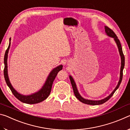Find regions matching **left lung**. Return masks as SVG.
<instances>
[{
	"mask_svg": "<svg viewBox=\"0 0 130 130\" xmlns=\"http://www.w3.org/2000/svg\"><path fill=\"white\" fill-rule=\"evenodd\" d=\"M105 33L107 35L108 37H111V38H113L114 41L117 45V46L119 50V52L120 54V56L121 58V67H120V78H119V82L118 83L117 86L116 87V88L114 89L113 91L112 92V93L109 94V96H108L106 98L100 100H88V99H85L83 98L82 96L80 95V94L79 93V92L78 91L77 88L76 84L75 81H74L73 78L71 76H69V78L70 80V82H71L72 85V88H73V92L74 93V95L76 97V98L78 100L80 101L81 102H82L84 104H89V105H100V104H102L103 103H104L105 102H106L110 98H111L113 93H115V91L118 89V88L119 87L120 84L121 82H122V78H123V69H124V63H125V60H124V56L123 54V50H122V46H121V44L120 42V41L119 40V39L118 38V37L116 36V34H115L112 30L111 29H110L109 27H108L107 26H105Z\"/></svg>",
	"mask_w": 130,
	"mask_h": 130,
	"instance_id": "8db88e82",
	"label": "left lung"
}]
</instances>
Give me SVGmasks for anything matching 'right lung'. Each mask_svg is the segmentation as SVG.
<instances>
[{"mask_svg": "<svg viewBox=\"0 0 130 130\" xmlns=\"http://www.w3.org/2000/svg\"><path fill=\"white\" fill-rule=\"evenodd\" d=\"M9 41V45H8L7 49L6 50L4 58V78H5L6 84H7L8 87L10 88V89L11 91L13 94L18 99L20 100L21 102L29 104H37V103L42 102V101L45 100L46 99H47L48 98V96H49L50 92H51L52 90L53 83L54 79L56 78V77L57 75V73H58V72L62 69V65H60L58 66V67H57L56 68H54V69L50 72V73L49 74V76H48L45 84H44L41 89H39L38 92L29 94V95H23V94L19 93L14 88V87H12V85H11V84L9 78H8L7 69V58L8 51H9L11 45V38H10Z\"/></svg>", "mask_w": 130, "mask_h": 130, "instance_id": "obj_1", "label": "right lung"}]
</instances>
